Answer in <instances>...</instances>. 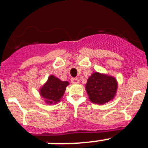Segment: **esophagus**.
<instances>
[{
  "label": "esophagus",
  "instance_id": "obj_1",
  "mask_svg": "<svg viewBox=\"0 0 148 148\" xmlns=\"http://www.w3.org/2000/svg\"><path fill=\"white\" fill-rule=\"evenodd\" d=\"M71 82L73 84H78L79 83V79L78 78H73L71 79Z\"/></svg>",
  "mask_w": 148,
  "mask_h": 148
}]
</instances>
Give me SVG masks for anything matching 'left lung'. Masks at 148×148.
<instances>
[{
  "mask_svg": "<svg viewBox=\"0 0 148 148\" xmlns=\"http://www.w3.org/2000/svg\"><path fill=\"white\" fill-rule=\"evenodd\" d=\"M117 87L118 83L114 77L98 72L93 73L88 78L85 86L89 101L101 105L114 98Z\"/></svg>",
  "mask_w": 148,
  "mask_h": 148,
  "instance_id": "1",
  "label": "left lung"
}]
</instances>
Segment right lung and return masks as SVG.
<instances>
[{
  "label": "right lung",
  "instance_id": "obj_1",
  "mask_svg": "<svg viewBox=\"0 0 148 148\" xmlns=\"http://www.w3.org/2000/svg\"><path fill=\"white\" fill-rule=\"evenodd\" d=\"M69 84L68 81H61L59 78L51 75L45 83L40 87V96L45 99V102L48 105L57 103L61 101L66 87Z\"/></svg>",
  "mask_w": 148,
  "mask_h": 148
}]
</instances>
